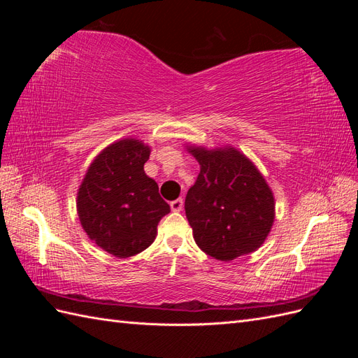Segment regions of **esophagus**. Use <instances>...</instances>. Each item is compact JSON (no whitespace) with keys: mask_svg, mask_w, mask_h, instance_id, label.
Here are the masks:
<instances>
[{"mask_svg":"<svg viewBox=\"0 0 358 358\" xmlns=\"http://www.w3.org/2000/svg\"><path fill=\"white\" fill-rule=\"evenodd\" d=\"M170 208H171L173 212H180L182 208H183V200H182V199H178V200H175V201H171V203H170Z\"/></svg>","mask_w":358,"mask_h":358,"instance_id":"1","label":"esophagus"}]
</instances>
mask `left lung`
<instances>
[{"label":"left lung","instance_id":"8db88e82","mask_svg":"<svg viewBox=\"0 0 358 358\" xmlns=\"http://www.w3.org/2000/svg\"><path fill=\"white\" fill-rule=\"evenodd\" d=\"M185 148L200 164L185 199L194 241L225 263L257 251L275 222V196L262 171L233 146Z\"/></svg>","mask_w":358,"mask_h":358}]
</instances>
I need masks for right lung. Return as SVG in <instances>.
<instances>
[{
  "instance_id": "add662e5",
  "label": "right lung",
  "mask_w": 358,
  "mask_h": 358,
  "mask_svg": "<svg viewBox=\"0 0 358 358\" xmlns=\"http://www.w3.org/2000/svg\"><path fill=\"white\" fill-rule=\"evenodd\" d=\"M150 149L134 137L116 140L94 158L78 189L76 208L86 236L119 258L152 243L158 222L170 212L143 169Z\"/></svg>"
}]
</instances>
